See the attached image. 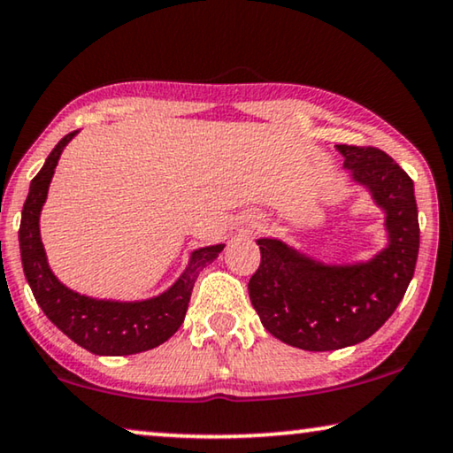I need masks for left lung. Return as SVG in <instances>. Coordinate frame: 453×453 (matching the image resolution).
Masks as SVG:
<instances>
[{"label": "left lung", "instance_id": "1", "mask_svg": "<svg viewBox=\"0 0 453 453\" xmlns=\"http://www.w3.org/2000/svg\"><path fill=\"white\" fill-rule=\"evenodd\" d=\"M337 150L353 181L368 188L384 211L388 245L364 264L326 265L278 239H259L261 264L249 280L261 325L306 351H333L372 337L403 300L418 255L415 188L404 169L373 147Z\"/></svg>", "mask_w": 453, "mask_h": 453}]
</instances>
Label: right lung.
<instances>
[{
  "mask_svg": "<svg viewBox=\"0 0 453 453\" xmlns=\"http://www.w3.org/2000/svg\"><path fill=\"white\" fill-rule=\"evenodd\" d=\"M77 130L63 136L44 161L41 172L30 183L28 198L19 222V255L24 275L28 280L38 306L65 335L96 356H133L149 351L180 329L192 296L196 278L208 264L219 257L225 245L196 249L178 281L159 296L139 303L97 300L69 290L50 272L47 253L41 241V211L49 194V183L67 142Z\"/></svg>",
  "mask_w": 453,
  "mask_h": 453,
  "instance_id": "right-lung-1",
  "label": "right lung"
}]
</instances>
